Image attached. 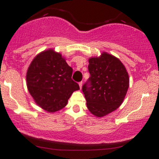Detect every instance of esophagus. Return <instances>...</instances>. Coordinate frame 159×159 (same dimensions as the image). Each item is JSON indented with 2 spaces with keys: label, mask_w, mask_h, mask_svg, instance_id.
<instances>
[{
  "label": "esophagus",
  "mask_w": 159,
  "mask_h": 159,
  "mask_svg": "<svg viewBox=\"0 0 159 159\" xmlns=\"http://www.w3.org/2000/svg\"><path fill=\"white\" fill-rule=\"evenodd\" d=\"M82 84H83L82 81H81V82H79V86H80V89H81V88H82Z\"/></svg>",
  "instance_id": "esophagus-1"
}]
</instances>
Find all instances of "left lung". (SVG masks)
<instances>
[{
  "label": "left lung",
  "instance_id": "8db88e82",
  "mask_svg": "<svg viewBox=\"0 0 159 159\" xmlns=\"http://www.w3.org/2000/svg\"><path fill=\"white\" fill-rule=\"evenodd\" d=\"M89 62L90 78L82 91L90 112L101 118L121 105L129 87V74L119 59L106 52Z\"/></svg>",
  "mask_w": 159,
  "mask_h": 159
}]
</instances>
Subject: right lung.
Here are the masks:
<instances>
[{"label":"right lung","instance_id":"1","mask_svg":"<svg viewBox=\"0 0 159 159\" xmlns=\"http://www.w3.org/2000/svg\"><path fill=\"white\" fill-rule=\"evenodd\" d=\"M72 72L60 53L48 49L38 54L26 75L28 91L35 103L50 113L66 106L72 93L80 89L71 79Z\"/></svg>","mask_w":159,"mask_h":159}]
</instances>
